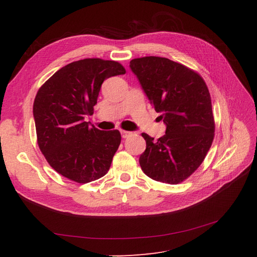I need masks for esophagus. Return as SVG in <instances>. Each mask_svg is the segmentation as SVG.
Returning a JSON list of instances; mask_svg holds the SVG:
<instances>
[{
  "mask_svg": "<svg viewBox=\"0 0 257 257\" xmlns=\"http://www.w3.org/2000/svg\"><path fill=\"white\" fill-rule=\"evenodd\" d=\"M120 134H121V137L122 138H127V137H129L130 135H132V133L125 132V130H121V132H120Z\"/></svg>",
  "mask_w": 257,
  "mask_h": 257,
  "instance_id": "34e87169",
  "label": "esophagus"
}]
</instances>
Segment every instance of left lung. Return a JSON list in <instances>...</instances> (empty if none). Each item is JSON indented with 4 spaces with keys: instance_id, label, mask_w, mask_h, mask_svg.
<instances>
[{
    "instance_id": "left-lung-1",
    "label": "left lung",
    "mask_w": 257,
    "mask_h": 257,
    "mask_svg": "<svg viewBox=\"0 0 257 257\" xmlns=\"http://www.w3.org/2000/svg\"><path fill=\"white\" fill-rule=\"evenodd\" d=\"M129 66L167 127L157 141L143 134L147 147L140 167L156 181L182 182L203 162L214 138L205 81L194 70L165 57L135 58Z\"/></svg>"
}]
</instances>
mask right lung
<instances>
[{
  "instance_id": "add662e5",
  "label": "right lung",
  "mask_w": 257,
  "mask_h": 257,
  "mask_svg": "<svg viewBox=\"0 0 257 257\" xmlns=\"http://www.w3.org/2000/svg\"><path fill=\"white\" fill-rule=\"evenodd\" d=\"M124 73L117 62L85 58L62 67L38 89L33 106L37 144L63 177L88 183L108 172L121 136L85 118L94 112L103 80Z\"/></svg>"
}]
</instances>
